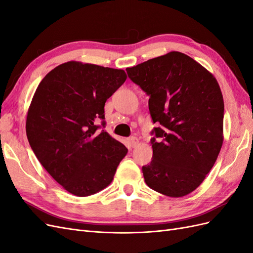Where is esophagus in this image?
<instances>
[{
    "instance_id": "obj_1",
    "label": "esophagus",
    "mask_w": 253,
    "mask_h": 253,
    "mask_svg": "<svg viewBox=\"0 0 253 253\" xmlns=\"http://www.w3.org/2000/svg\"><path fill=\"white\" fill-rule=\"evenodd\" d=\"M128 143H129V145H131L132 148H135V147H137V144L139 143V140H138V138H137V137L131 136L128 138Z\"/></svg>"
}]
</instances>
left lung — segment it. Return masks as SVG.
I'll use <instances>...</instances> for the list:
<instances>
[{
  "label": "left lung",
  "mask_w": 253,
  "mask_h": 253,
  "mask_svg": "<svg viewBox=\"0 0 253 253\" xmlns=\"http://www.w3.org/2000/svg\"><path fill=\"white\" fill-rule=\"evenodd\" d=\"M147 94L153 124L152 162L144 181L156 192L181 197L210 172L223 144L224 99L214 76L179 51L126 68Z\"/></svg>",
  "instance_id": "1"
}]
</instances>
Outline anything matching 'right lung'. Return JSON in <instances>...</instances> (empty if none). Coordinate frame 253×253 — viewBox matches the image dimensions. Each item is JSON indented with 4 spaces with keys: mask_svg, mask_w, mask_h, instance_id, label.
Returning <instances> with one entry per match:
<instances>
[{
    "mask_svg": "<svg viewBox=\"0 0 253 253\" xmlns=\"http://www.w3.org/2000/svg\"><path fill=\"white\" fill-rule=\"evenodd\" d=\"M126 80L125 71L70 61L38 86L26 135L51 177L76 196H89L112 182L127 149L102 129L104 104Z\"/></svg>",
    "mask_w": 253,
    "mask_h": 253,
    "instance_id": "add662e5",
    "label": "right lung"
}]
</instances>
